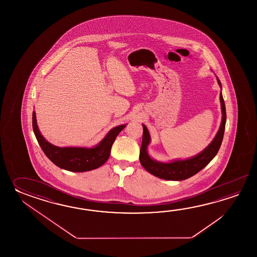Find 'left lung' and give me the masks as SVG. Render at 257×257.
Segmentation results:
<instances>
[{
	"label": "left lung",
	"mask_w": 257,
	"mask_h": 257,
	"mask_svg": "<svg viewBox=\"0 0 257 257\" xmlns=\"http://www.w3.org/2000/svg\"><path fill=\"white\" fill-rule=\"evenodd\" d=\"M218 80V85L221 87L220 81ZM222 119L220 126L213 141L201 153L196 156L186 160H175L170 163H161L151 158L147 152L148 145L151 142V136L145 125L143 126V136H142V147L140 152V162L143 168L147 170L152 175L157 176L164 180L182 181L191 177L197 174L199 171L207 166L210 161L216 156L223 140L225 124H226V108L224 103L222 93L219 94Z\"/></svg>",
	"instance_id": "obj_1"
}]
</instances>
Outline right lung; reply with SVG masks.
Segmentation results:
<instances>
[{"instance_id": "1", "label": "right lung", "mask_w": 257, "mask_h": 257, "mask_svg": "<svg viewBox=\"0 0 257 257\" xmlns=\"http://www.w3.org/2000/svg\"><path fill=\"white\" fill-rule=\"evenodd\" d=\"M32 125L35 136L46 156L58 167L70 172H86L96 169L109 158L115 138L126 125L115 126L93 148L58 147L45 140L37 124L36 112L33 111Z\"/></svg>"}]
</instances>
